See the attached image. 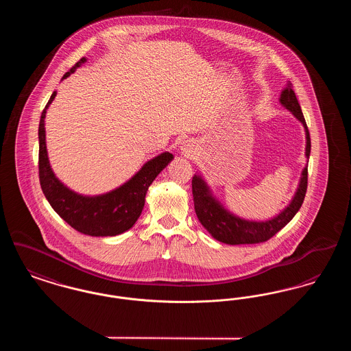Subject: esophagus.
<instances>
[{
	"mask_svg": "<svg viewBox=\"0 0 351 351\" xmlns=\"http://www.w3.org/2000/svg\"><path fill=\"white\" fill-rule=\"evenodd\" d=\"M183 151H186L188 152V150H191V146H189V143H185L183 146V149H182Z\"/></svg>",
	"mask_w": 351,
	"mask_h": 351,
	"instance_id": "obj_1",
	"label": "esophagus"
}]
</instances>
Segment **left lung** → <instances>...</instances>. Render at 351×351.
<instances>
[{
    "mask_svg": "<svg viewBox=\"0 0 351 351\" xmlns=\"http://www.w3.org/2000/svg\"><path fill=\"white\" fill-rule=\"evenodd\" d=\"M280 102L304 125L305 134H306L305 155L306 158H309V154H311L309 130H308L304 114L301 112L300 104L296 99V95L292 90L291 85H288V88H285L282 92ZM306 186H308V166L302 171L300 185L298 188V192L292 202L279 216L265 222H256V221H246L242 218L235 217L230 212L223 209L217 201L212 197L208 185L200 176H193L192 179L195 210L201 225L212 234L213 238L226 245H254V243L266 242L269 238H272L275 234L280 232L299 212L306 193Z\"/></svg>",
    "mask_w": 351,
    "mask_h": 351,
    "instance_id": "8db88e82",
    "label": "left lung"
}]
</instances>
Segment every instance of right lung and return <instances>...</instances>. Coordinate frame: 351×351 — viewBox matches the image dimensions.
<instances>
[{
  "mask_svg": "<svg viewBox=\"0 0 351 351\" xmlns=\"http://www.w3.org/2000/svg\"><path fill=\"white\" fill-rule=\"evenodd\" d=\"M85 58H82L68 71L63 79L68 77L75 69L82 66ZM56 96L51 95L45 106L39 122V183L42 191L50 202L52 209L79 233L90 237H113L129 230L141 216L145 197L150 184L160 173V171L172 160L173 155L163 152L151 159L128 183L117 189L95 197H86L69 191L60 183L50 167L46 150L45 117L47 108Z\"/></svg>",
  "mask_w": 351,
  "mask_h": 351,
  "instance_id": "right-lung-1",
  "label": "right lung"
}]
</instances>
